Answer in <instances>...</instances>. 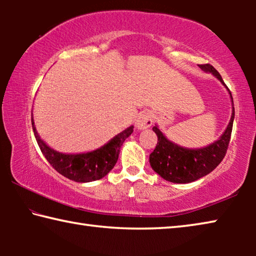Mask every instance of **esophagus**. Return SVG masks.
<instances>
[{"label":"esophagus","mask_w":256,"mask_h":256,"mask_svg":"<svg viewBox=\"0 0 256 256\" xmlns=\"http://www.w3.org/2000/svg\"><path fill=\"white\" fill-rule=\"evenodd\" d=\"M154 123L152 120V115L149 112H144L141 114H138V116L136 120V126L138 130H146L150 128Z\"/></svg>","instance_id":"esophagus-1"}]
</instances>
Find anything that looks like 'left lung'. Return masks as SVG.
Here are the masks:
<instances>
[{"label": "left lung", "mask_w": 256, "mask_h": 256, "mask_svg": "<svg viewBox=\"0 0 256 256\" xmlns=\"http://www.w3.org/2000/svg\"><path fill=\"white\" fill-rule=\"evenodd\" d=\"M198 66L203 71L211 72L214 76L218 78L222 84H224L222 76L211 64H200ZM234 118H235V108L232 107L230 122L222 138L206 148L194 150L182 148V146L172 144L157 126H154L152 130L157 134L158 142L149 158L152 170L164 180L180 184L190 183V182L210 174L226 156L232 136Z\"/></svg>", "instance_id": "8db88e82"}]
</instances>
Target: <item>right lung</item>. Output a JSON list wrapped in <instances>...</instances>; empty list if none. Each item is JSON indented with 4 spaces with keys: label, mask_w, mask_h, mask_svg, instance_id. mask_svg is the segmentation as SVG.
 I'll use <instances>...</instances> for the list:
<instances>
[{
    "label": "right lung",
    "mask_w": 256,
    "mask_h": 256,
    "mask_svg": "<svg viewBox=\"0 0 256 256\" xmlns=\"http://www.w3.org/2000/svg\"><path fill=\"white\" fill-rule=\"evenodd\" d=\"M32 124L34 138H36L37 144L47 162L60 175L68 180L79 182V183H88V182L100 180L104 176H106L118 162L120 146H122L125 138L131 136L133 132V126H130L122 133L112 138L107 144L92 151V152L66 154L50 149L42 140L36 132L32 118Z\"/></svg>",
    "instance_id": "right-lung-1"
}]
</instances>
